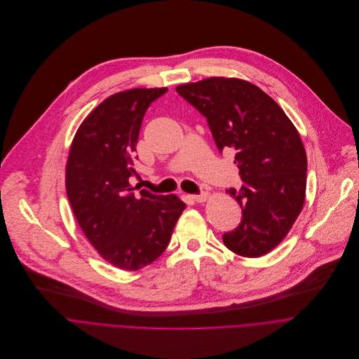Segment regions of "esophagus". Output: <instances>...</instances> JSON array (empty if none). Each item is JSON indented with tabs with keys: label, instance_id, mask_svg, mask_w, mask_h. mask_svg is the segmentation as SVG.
<instances>
[{
	"label": "esophagus",
	"instance_id": "1",
	"mask_svg": "<svg viewBox=\"0 0 359 359\" xmlns=\"http://www.w3.org/2000/svg\"><path fill=\"white\" fill-rule=\"evenodd\" d=\"M191 198H192V201H195V202H205V201L209 199V194H208V192H202V194H199V195H191Z\"/></svg>",
	"mask_w": 359,
	"mask_h": 359
}]
</instances>
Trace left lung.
Masks as SVG:
<instances>
[{
    "label": "left lung",
    "instance_id": "obj_1",
    "mask_svg": "<svg viewBox=\"0 0 359 359\" xmlns=\"http://www.w3.org/2000/svg\"><path fill=\"white\" fill-rule=\"evenodd\" d=\"M177 92L206 117L219 151L236 153L243 185L226 194L243 215L222 236L225 246L245 257L269 253L290 232L306 201L307 156L297 128L269 95L243 79L213 76Z\"/></svg>",
    "mask_w": 359,
    "mask_h": 359
}]
</instances>
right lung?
<instances>
[{
    "label": "right lung",
    "instance_id": "1",
    "mask_svg": "<svg viewBox=\"0 0 359 359\" xmlns=\"http://www.w3.org/2000/svg\"><path fill=\"white\" fill-rule=\"evenodd\" d=\"M167 88L130 89L95 107L79 126L66 164V194L88 241L110 264L138 270L168 246L185 203L174 194L134 195L130 177L142 117Z\"/></svg>",
    "mask_w": 359,
    "mask_h": 359
}]
</instances>
